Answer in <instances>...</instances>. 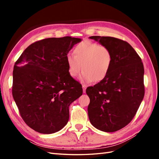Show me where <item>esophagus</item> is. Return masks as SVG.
<instances>
[{"label":"esophagus","mask_w":159,"mask_h":159,"mask_svg":"<svg viewBox=\"0 0 159 159\" xmlns=\"http://www.w3.org/2000/svg\"><path fill=\"white\" fill-rule=\"evenodd\" d=\"M82 88H83V92L85 93V90H86V88H87V86H86L85 85H83Z\"/></svg>","instance_id":"esophagus-1"}]
</instances>
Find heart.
Wrapping results in <instances>:
<instances>
[{
    "label": "heart",
    "mask_w": 159,
    "mask_h": 159,
    "mask_svg": "<svg viewBox=\"0 0 159 159\" xmlns=\"http://www.w3.org/2000/svg\"><path fill=\"white\" fill-rule=\"evenodd\" d=\"M68 54L66 60L69 74L75 78L83 68L81 80L91 83L106 78L112 64V54L107 47L88 40L81 42Z\"/></svg>",
    "instance_id": "1"
}]
</instances>
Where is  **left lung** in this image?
Returning <instances> with one entry per match:
<instances>
[{"instance_id":"left-lung-1","label":"left lung","mask_w":159,"mask_h":159,"mask_svg":"<svg viewBox=\"0 0 159 159\" xmlns=\"http://www.w3.org/2000/svg\"><path fill=\"white\" fill-rule=\"evenodd\" d=\"M89 38L108 48L112 64L106 78L86 89L90 99L89 119L100 131L115 132L131 121L142 102L145 95L143 64L125 41L110 36Z\"/></svg>"}]
</instances>
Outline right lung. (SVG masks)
<instances>
[{
    "instance_id": "obj_1",
    "label": "right lung",
    "mask_w": 159,
    "mask_h": 159,
    "mask_svg": "<svg viewBox=\"0 0 159 159\" xmlns=\"http://www.w3.org/2000/svg\"><path fill=\"white\" fill-rule=\"evenodd\" d=\"M81 38H50L30 44L16 61L12 96L28 126L42 134L68 123L69 106L83 93L68 73L66 57Z\"/></svg>"
}]
</instances>
